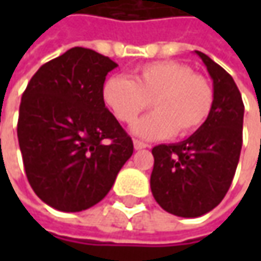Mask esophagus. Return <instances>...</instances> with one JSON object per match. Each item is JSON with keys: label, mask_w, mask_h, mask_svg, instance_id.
I'll list each match as a JSON object with an SVG mask.
<instances>
[{"label": "esophagus", "mask_w": 261, "mask_h": 261, "mask_svg": "<svg viewBox=\"0 0 261 261\" xmlns=\"http://www.w3.org/2000/svg\"><path fill=\"white\" fill-rule=\"evenodd\" d=\"M134 146H135V149H144V148H148V144L142 142V141H138V139H134Z\"/></svg>", "instance_id": "esophagus-1"}]
</instances>
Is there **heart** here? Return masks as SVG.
<instances>
[{
	"instance_id": "1",
	"label": "heart",
	"mask_w": 261,
	"mask_h": 261,
	"mask_svg": "<svg viewBox=\"0 0 261 261\" xmlns=\"http://www.w3.org/2000/svg\"><path fill=\"white\" fill-rule=\"evenodd\" d=\"M103 100L117 120L132 125L151 106L155 112L142 117L134 132L145 139H164L177 132H197L212 113L215 93L205 76L181 62L158 61L139 66L135 78L113 75L103 86Z\"/></svg>"
}]
</instances>
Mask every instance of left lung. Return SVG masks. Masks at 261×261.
Returning a JSON list of instances; mask_svg holds the SVG:
<instances>
[{
  "instance_id": "left-lung-1",
  "label": "left lung",
  "mask_w": 261,
  "mask_h": 261,
  "mask_svg": "<svg viewBox=\"0 0 261 261\" xmlns=\"http://www.w3.org/2000/svg\"><path fill=\"white\" fill-rule=\"evenodd\" d=\"M214 80L215 103L206 123L178 144L152 148L151 192L168 214L196 218L225 197L243 146L244 103L232 76L199 50Z\"/></svg>"
}]
</instances>
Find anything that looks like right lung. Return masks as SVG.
Segmentation results:
<instances>
[{
  "label": "right lung",
  "mask_w": 261,
  "mask_h": 261,
  "mask_svg": "<svg viewBox=\"0 0 261 261\" xmlns=\"http://www.w3.org/2000/svg\"><path fill=\"white\" fill-rule=\"evenodd\" d=\"M117 64L72 47L42 65L21 95L17 136L27 180L46 205L80 212L98 203L134 154L106 107V75Z\"/></svg>",
  "instance_id": "1"
}]
</instances>
